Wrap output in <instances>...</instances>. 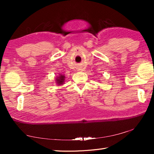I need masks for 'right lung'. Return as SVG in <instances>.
<instances>
[{
    "instance_id": "right-lung-1",
    "label": "right lung",
    "mask_w": 154,
    "mask_h": 154,
    "mask_svg": "<svg viewBox=\"0 0 154 154\" xmlns=\"http://www.w3.org/2000/svg\"><path fill=\"white\" fill-rule=\"evenodd\" d=\"M65 75L63 74H59L58 76L55 78V81L56 83L57 84V85H62L64 84L65 81Z\"/></svg>"
}]
</instances>
